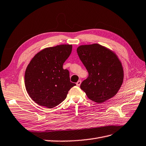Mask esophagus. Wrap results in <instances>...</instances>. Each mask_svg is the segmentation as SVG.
Returning a JSON list of instances; mask_svg holds the SVG:
<instances>
[{
  "instance_id": "1",
  "label": "esophagus",
  "mask_w": 146,
  "mask_h": 146,
  "mask_svg": "<svg viewBox=\"0 0 146 146\" xmlns=\"http://www.w3.org/2000/svg\"><path fill=\"white\" fill-rule=\"evenodd\" d=\"M81 83H82V81H81V80H78V81L76 83L77 86H80V85H81Z\"/></svg>"
}]
</instances>
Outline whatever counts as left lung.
Masks as SVG:
<instances>
[{
	"instance_id": "obj_1",
	"label": "left lung",
	"mask_w": 146,
	"mask_h": 146,
	"mask_svg": "<svg viewBox=\"0 0 146 146\" xmlns=\"http://www.w3.org/2000/svg\"><path fill=\"white\" fill-rule=\"evenodd\" d=\"M77 52L89 74L81 83V89L88 98L97 103L112 98L123 80L122 65L117 55L99 44L81 45Z\"/></svg>"
}]
</instances>
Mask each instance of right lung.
Instances as JSON below:
<instances>
[{"instance_id": "right-lung-1", "label": "right lung", "mask_w": 146, "mask_h": 146, "mask_svg": "<svg viewBox=\"0 0 146 146\" xmlns=\"http://www.w3.org/2000/svg\"><path fill=\"white\" fill-rule=\"evenodd\" d=\"M71 44L47 47L38 52L25 72V86L35 103L48 108L58 105L76 84L70 82L69 72L63 68L71 54Z\"/></svg>"}]
</instances>
